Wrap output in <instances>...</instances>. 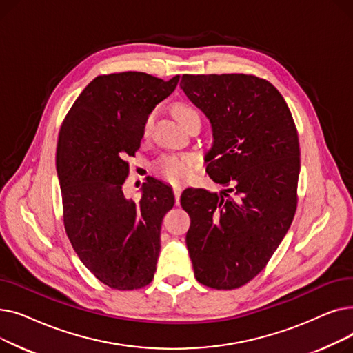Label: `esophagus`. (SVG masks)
I'll use <instances>...</instances> for the list:
<instances>
[{
    "label": "esophagus",
    "instance_id": "obj_1",
    "mask_svg": "<svg viewBox=\"0 0 353 353\" xmlns=\"http://www.w3.org/2000/svg\"><path fill=\"white\" fill-rule=\"evenodd\" d=\"M173 193H174V197H176V203L180 201V194H181V188L180 186H174L173 188Z\"/></svg>",
    "mask_w": 353,
    "mask_h": 353
}]
</instances>
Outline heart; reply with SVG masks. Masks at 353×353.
I'll return each mask as SVG.
<instances>
[{"label":"heart","instance_id":"b5f03b06","mask_svg":"<svg viewBox=\"0 0 353 353\" xmlns=\"http://www.w3.org/2000/svg\"><path fill=\"white\" fill-rule=\"evenodd\" d=\"M174 116L177 117V120L181 123V125L186 124L192 117L199 116L197 110L186 103H177L173 107ZM156 114L157 111L152 110L148 111V114L145 116L144 121H143V136L147 137L152 132V127L154 124L156 120ZM157 174L164 179L165 181H169L172 184H181L184 181H188L193 172H194V163L192 160V157L189 156H170L165 157L163 160H160V163L156 167Z\"/></svg>","mask_w":353,"mask_h":353}]
</instances>
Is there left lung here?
Wrapping results in <instances>:
<instances>
[{
  "mask_svg": "<svg viewBox=\"0 0 353 353\" xmlns=\"http://www.w3.org/2000/svg\"><path fill=\"white\" fill-rule=\"evenodd\" d=\"M180 88L209 119L206 154L219 194L186 189V245L196 279L230 290L268 265L298 206L301 148L290 110L269 81L248 74H183Z\"/></svg>",
  "mask_w": 353,
  "mask_h": 353,
  "instance_id": "obj_1",
  "label": "left lung"
}]
</instances>
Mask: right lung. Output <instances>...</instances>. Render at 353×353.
I'll return each mask as SVG.
<instances>
[{
	"instance_id": "obj_1",
	"label": "right lung",
	"mask_w": 353,
	"mask_h": 353,
	"mask_svg": "<svg viewBox=\"0 0 353 353\" xmlns=\"http://www.w3.org/2000/svg\"><path fill=\"white\" fill-rule=\"evenodd\" d=\"M164 81L125 71L92 80L65 116L57 143L65 233L83 265L111 289L133 290L153 281L172 188L147 179L141 199H125L127 157L143 139L148 111L174 91Z\"/></svg>"
}]
</instances>
